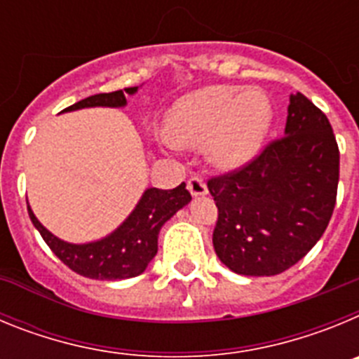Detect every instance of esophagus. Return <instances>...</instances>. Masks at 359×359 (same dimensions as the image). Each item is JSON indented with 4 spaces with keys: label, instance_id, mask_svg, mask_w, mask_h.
I'll list each match as a JSON object with an SVG mask.
<instances>
[{
    "label": "esophagus",
    "instance_id": "esophagus-1",
    "mask_svg": "<svg viewBox=\"0 0 359 359\" xmlns=\"http://www.w3.org/2000/svg\"><path fill=\"white\" fill-rule=\"evenodd\" d=\"M187 187H189V192L194 198H199V196H205L208 192L207 189V183L203 182L201 177L199 176H190L189 183H187Z\"/></svg>",
    "mask_w": 359,
    "mask_h": 359
}]
</instances>
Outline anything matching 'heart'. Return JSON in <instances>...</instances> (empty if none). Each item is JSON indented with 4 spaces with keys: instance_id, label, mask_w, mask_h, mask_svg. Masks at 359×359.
Returning a JSON list of instances; mask_svg holds the SVG:
<instances>
[{
    "instance_id": "1",
    "label": "heart",
    "mask_w": 359,
    "mask_h": 359,
    "mask_svg": "<svg viewBox=\"0 0 359 359\" xmlns=\"http://www.w3.org/2000/svg\"><path fill=\"white\" fill-rule=\"evenodd\" d=\"M273 123V106L259 88L207 86L177 98L165 118V131L177 145L205 144L215 169L248 163L264 144Z\"/></svg>"
}]
</instances>
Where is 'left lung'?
<instances>
[{"label":"left lung","mask_w":359,"mask_h":359,"mask_svg":"<svg viewBox=\"0 0 359 359\" xmlns=\"http://www.w3.org/2000/svg\"><path fill=\"white\" fill-rule=\"evenodd\" d=\"M338 177L340 151L327 116L302 93L291 95L284 136L243 169L208 180L219 261L246 277L297 264L327 228Z\"/></svg>","instance_id":"obj_1"}]
</instances>
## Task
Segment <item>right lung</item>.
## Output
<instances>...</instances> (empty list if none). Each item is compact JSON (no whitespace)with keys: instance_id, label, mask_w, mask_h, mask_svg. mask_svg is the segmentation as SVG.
Here are the masks:
<instances>
[{"instance_id":"right-lung-1","label":"right lung","mask_w":359,"mask_h":359,"mask_svg":"<svg viewBox=\"0 0 359 359\" xmlns=\"http://www.w3.org/2000/svg\"><path fill=\"white\" fill-rule=\"evenodd\" d=\"M138 86L123 88L113 93H98L81 102L66 107L77 111L84 107H123L128 106V95H135ZM62 111V113H65ZM192 196L185 183L172 190L147 189L128 219L111 231L109 236L84 244H73L55 237L39 223L28 205L34 226L39 230L44 243L69 269L82 277L95 280H122L144 273L149 262L158 253V233L177 210L189 205Z\"/></svg>"}]
</instances>
